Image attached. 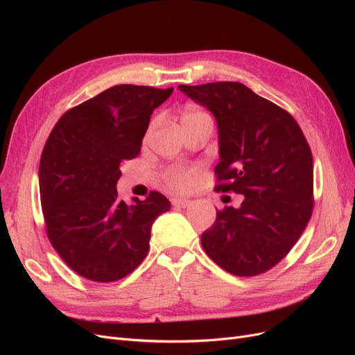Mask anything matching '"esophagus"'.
I'll return each mask as SVG.
<instances>
[{
	"label": "esophagus",
	"instance_id": "obj_1",
	"mask_svg": "<svg viewBox=\"0 0 355 355\" xmlns=\"http://www.w3.org/2000/svg\"><path fill=\"white\" fill-rule=\"evenodd\" d=\"M171 202H173V206L177 209H187L191 204V201L187 198H173Z\"/></svg>",
	"mask_w": 355,
	"mask_h": 355
}]
</instances>
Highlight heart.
Segmentation results:
<instances>
[{
  "instance_id": "heart-1",
  "label": "heart",
  "mask_w": 355,
  "mask_h": 355,
  "mask_svg": "<svg viewBox=\"0 0 355 355\" xmlns=\"http://www.w3.org/2000/svg\"><path fill=\"white\" fill-rule=\"evenodd\" d=\"M181 125L184 129L200 125V123H211V118L206 112L198 109V107H193L189 106L185 107L181 112L180 116ZM155 125V122H153L151 128ZM166 184L173 187L174 190H187L191 185V180H193V170H189V168L184 166H171L170 170H166V173L164 174Z\"/></svg>"
}]
</instances>
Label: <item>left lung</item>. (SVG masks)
<instances>
[{
    "instance_id": "left-lung-1",
    "label": "left lung",
    "mask_w": 355,
    "mask_h": 355,
    "mask_svg": "<svg viewBox=\"0 0 355 355\" xmlns=\"http://www.w3.org/2000/svg\"><path fill=\"white\" fill-rule=\"evenodd\" d=\"M178 89L217 122L218 191L245 196L217 211L201 234L209 257L236 276H254L288 254L312 214L313 166L300 125L282 107L239 82ZM228 182L226 183L225 181Z\"/></svg>"
}]
</instances>
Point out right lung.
Here are the masks:
<instances>
[{"label": "right lung", "mask_w": 355, "mask_h": 355, "mask_svg": "<svg viewBox=\"0 0 355 355\" xmlns=\"http://www.w3.org/2000/svg\"><path fill=\"white\" fill-rule=\"evenodd\" d=\"M173 87L119 85L67 110L53 128L39 166L47 236L66 265L93 282H115L149 250L155 218L171 209L161 193L126 204L121 166L138 157L154 109Z\"/></svg>", "instance_id": "obj_1"}]
</instances>
